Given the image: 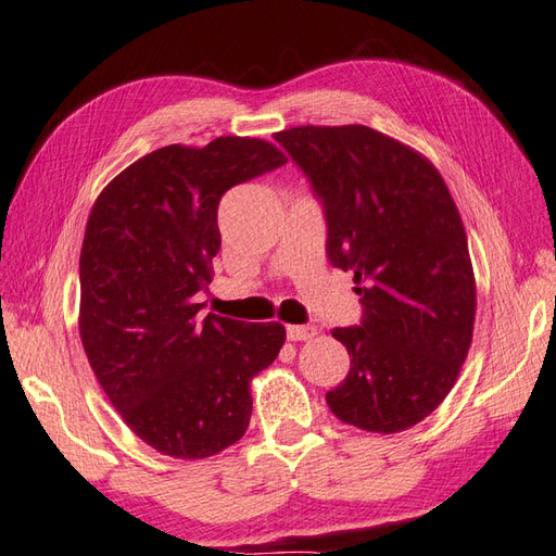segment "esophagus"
<instances>
[{
  "mask_svg": "<svg viewBox=\"0 0 556 556\" xmlns=\"http://www.w3.org/2000/svg\"><path fill=\"white\" fill-rule=\"evenodd\" d=\"M317 333H319V329H317V326H312V324H291V326H287L289 340H309V338H315Z\"/></svg>",
  "mask_w": 556,
  "mask_h": 556,
  "instance_id": "1",
  "label": "esophagus"
}]
</instances>
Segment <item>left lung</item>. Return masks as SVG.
I'll use <instances>...</instances> for the list:
<instances>
[{"label":"left lung","mask_w":556,"mask_h":556,"mask_svg":"<svg viewBox=\"0 0 556 556\" xmlns=\"http://www.w3.org/2000/svg\"><path fill=\"white\" fill-rule=\"evenodd\" d=\"M329 225L326 251L352 269L359 326L333 329L350 374L326 404L338 420L394 434L446 400L472 345L477 283L458 206L434 164L364 124L279 131Z\"/></svg>","instance_id":"8db88e82"}]
</instances>
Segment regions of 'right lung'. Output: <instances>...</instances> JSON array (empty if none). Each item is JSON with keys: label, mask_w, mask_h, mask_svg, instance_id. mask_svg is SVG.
<instances>
[{"label": "right lung", "mask_w": 556, "mask_h": 556, "mask_svg": "<svg viewBox=\"0 0 556 556\" xmlns=\"http://www.w3.org/2000/svg\"><path fill=\"white\" fill-rule=\"evenodd\" d=\"M287 164L277 146L220 136L166 146L98 194L79 255V338L122 420L162 455L199 460L244 437L251 380L287 340L279 321L199 317L220 249V197Z\"/></svg>", "instance_id": "add662e5"}]
</instances>
